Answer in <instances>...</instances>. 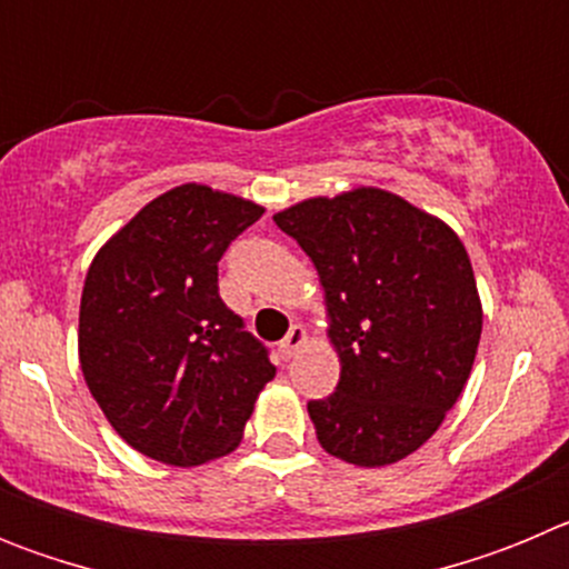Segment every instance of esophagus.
<instances>
[{"label": "esophagus", "instance_id": "obj_1", "mask_svg": "<svg viewBox=\"0 0 569 569\" xmlns=\"http://www.w3.org/2000/svg\"><path fill=\"white\" fill-rule=\"evenodd\" d=\"M305 341H308V333H305V328H301V325H293V328L288 330V336H284V339H281V345H279L281 356H284V359H290V356H293L296 350L305 345Z\"/></svg>", "mask_w": 569, "mask_h": 569}]
</instances>
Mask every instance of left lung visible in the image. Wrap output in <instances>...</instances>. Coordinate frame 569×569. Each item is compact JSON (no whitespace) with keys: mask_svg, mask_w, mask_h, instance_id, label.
Masks as SVG:
<instances>
[{"mask_svg":"<svg viewBox=\"0 0 569 569\" xmlns=\"http://www.w3.org/2000/svg\"><path fill=\"white\" fill-rule=\"evenodd\" d=\"M319 270L341 376L308 401L321 447L359 467L419 450L472 370L481 301L459 236L401 196L359 188L273 216Z\"/></svg>","mask_w":569,"mask_h":569,"instance_id":"8db88e82","label":"left lung"}]
</instances>
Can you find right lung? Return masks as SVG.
I'll return each instance as SVG.
<instances>
[{"label":"right lung","mask_w":569,"mask_h":569,"mask_svg":"<svg viewBox=\"0 0 569 569\" xmlns=\"http://www.w3.org/2000/svg\"><path fill=\"white\" fill-rule=\"evenodd\" d=\"M261 213L239 196L182 184L144 204L88 270L84 381L116 433L162 465L230 453L276 376L268 347L219 296V259Z\"/></svg>","instance_id":"right-lung-1"}]
</instances>
